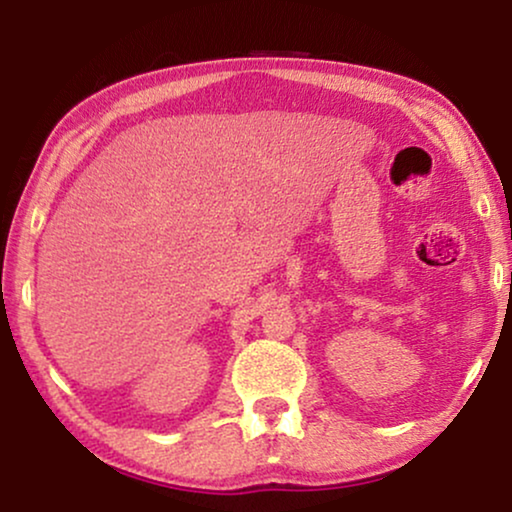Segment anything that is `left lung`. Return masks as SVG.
<instances>
[{"mask_svg": "<svg viewBox=\"0 0 512 512\" xmlns=\"http://www.w3.org/2000/svg\"><path fill=\"white\" fill-rule=\"evenodd\" d=\"M510 286H512V275H510Z\"/></svg>", "mask_w": 512, "mask_h": 512, "instance_id": "left-lung-1", "label": "left lung"}]
</instances>
